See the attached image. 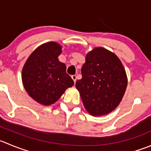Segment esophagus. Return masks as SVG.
Wrapping results in <instances>:
<instances>
[{
	"label": "esophagus",
	"mask_w": 151,
	"mask_h": 151,
	"mask_svg": "<svg viewBox=\"0 0 151 151\" xmlns=\"http://www.w3.org/2000/svg\"><path fill=\"white\" fill-rule=\"evenodd\" d=\"M71 78H72L73 81H74V83H75L76 81H77V76L76 75H72L71 76Z\"/></svg>",
	"instance_id": "34e87169"
}]
</instances>
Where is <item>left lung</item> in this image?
Listing matches in <instances>:
<instances>
[{
  "instance_id": "left-lung-1",
  "label": "left lung",
  "mask_w": 151,
  "mask_h": 151,
  "mask_svg": "<svg viewBox=\"0 0 151 151\" xmlns=\"http://www.w3.org/2000/svg\"><path fill=\"white\" fill-rule=\"evenodd\" d=\"M76 82L83 105L90 114L101 116L114 110L122 100L128 84L126 73L116 55L103 48L87 54Z\"/></svg>"
}]
</instances>
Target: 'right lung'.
<instances>
[{
    "label": "right lung",
    "mask_w": 151,
    "mask_h": 151,
    "mask_svg": "<svg viewBox=\"0 0 151 151\" xmlns=\"http://www.w3.org/2000/svg\"><path fill=\"white\" fill-rule=\"evenodd\" d=\"M61 46L49 42L37 48L26 60L22 71L23 86L28 94L44 105L53 104L74 81L60 62Z\"/></svg>",
    "instance_id": "add662e5"
}]
</instances>
